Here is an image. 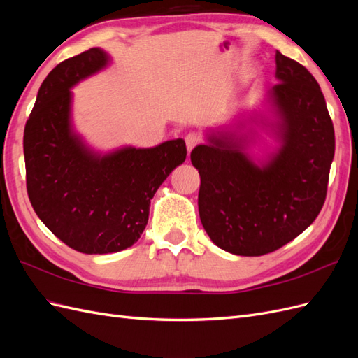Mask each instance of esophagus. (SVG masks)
Listing matches in <instances>:
<instances>
[{
	"label": "esophagus",
	"instance_id": "34e87169",
	"mask_svg": "<svg viewBox=\"0 0 358 358\" xmlns=\"http://www.w3.org/2000/svg\"><path fill=\"white\" fill-rule=\"evenodd\" d=\"M185 142H187L188 154H189L194 148H196L197 145H200L201 137H200V134H197V133H188L187 137H185Z\"/></svg>",
	"mask_w": 358,
	"mask_h": 358
}]
</instances>
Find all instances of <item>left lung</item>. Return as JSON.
<instances>
[{"label":"left lung","instance_id":"obj_1","mask_svg":"<svg viewBox=\"0 0 358 358\" xmlns=\"http://www.w3.org/2000/svg\"><path fill=\"white\" fill-rule=\"evenodd\" d=\"M268 91L279 117L280 148L257 166L243 154L237 129L209 136L192 149L200 173L199 213L212 242L227 252H273L315 221L327 196L334 128L315 78L276 53Z\"/></svg>","mask_w":358,"mask_h":358}]
</instances>
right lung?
<instances>
[{
    "label": "right lung",
    "instance_id": "add662e5",
    "mask_svg": "<svg viewBox=\"0 0 358 358\" xmlns=\"http://www.w3.org/2000/svg\"><path fill=\"white\" fill-rule=\"evenodd\" d=\"M107 62L99 48L59 62L43 80L24 131L32 208L59 241L82 254L119 252L136 243L154 194L187 158L182 138L101 157L71 131L70 88Z\"/></svg>",
    "mask_w": 358,
    "mask_h": 358
}]
</instances>
